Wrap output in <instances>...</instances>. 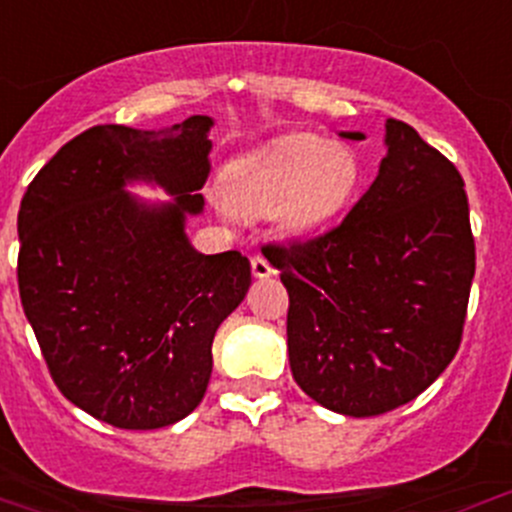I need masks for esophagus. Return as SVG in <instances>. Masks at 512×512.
<instances>
[{
	"instance_id": "obj_1",
	"label": "esophagus",
	"mask_w": 512,
	"mask_h": 512,
	"mask_svg": "<svg viewBox=\"0 0 512 512\" xmlns=\"http://www.w3.org/2000/svg\"><path fill=\"white\" fill-rule=\"evenodd\" d=\"M250 265H252V275L260 277V280L277 275V270L270 265V260H267V257H262V255H252Z\"/></svg>"
}]
</instances>
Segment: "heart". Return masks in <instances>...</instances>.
I'll return each mask as SVG.
<instances>
[{"label":"heart","instance_id":"heart-1","mask_svg":"<svg viewBox=\"0 0 512 512\" xmlns=\"http://www.w3.org/2000/svg\"><path fill=\"white\" fill-rule=\"evenodd\" d=\"M356 185L359 160L347 146L292 133L232 160L223 193L235 215L275 213L287 232H307L342 213Z\"/></svg>","mask_w":512,"mask_h":512}]
</instances>
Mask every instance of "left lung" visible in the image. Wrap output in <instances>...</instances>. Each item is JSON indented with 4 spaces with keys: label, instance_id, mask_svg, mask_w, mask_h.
Segmentation results:
<instances>
[{
    "label": "left lung",
    "instance_id": "left-lung-1",
    "mask_svg": "<svg viewBox=\"0 0 512 512\" xmlns=\"http://www.w3.org/2000/svg\"><path fill=\"white\" fill-rule=\"evenodd\" d=\"M386 148L342 223L267 245L289 292L294 381L324 409L356 418L409 404L443 374L461 347L476 275L456 165L396 118L386 121Z\"/></svg>",
    "mask_w": 512,
    "mask_h": 512
}]
</instances>
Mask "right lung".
I'll return each mask as SVG.
<instances>
[{
  "instance_id": "obj_1",
  "label": "right lung",
  "mask_w": 512,
  "mask_h": 512,
  "mask_svg": "<svg viewBox=\"0 0 512 512\" xmlns=\"http://www.w3.org/2000/svg\"><path fill=\"white\" fill-rule=\"evenodd\" d=\"M208 116L165 131L94 126L36 173L19 205L17 280L49 374L98 421L151 431L203 401L213 339L245 299L250 260L200 255L185 215L203 210ZM153 179L175 204L122 190Z\"/></svg>"
}]
</instances>
